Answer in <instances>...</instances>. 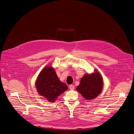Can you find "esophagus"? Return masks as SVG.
Here are the masks:
<instances>
[{
	"instance_id": "esophagus-1",
	"label": "esophagus",
	"mask_w": 134,
	"mask_h": 134,
	"mask_svg": "<svg viewBox=\"0 0 134 134\" xmlns=\"http://www.w3.org/2000/svg\"><path fill=\"white\" fill-rule=\"evenodd\" d=\"M69 88H70L71 90H73L74 89V86L73 85H72V84L69 85Z\"/></svg>"
}]
</instances>
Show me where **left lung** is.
<instances>
[{
    "instance_id": "8db88e82",
    "label": "left lung",
    "mask_w": 134,
    "mask_h": 134,
    "mask_svg": "<svg viewBox=\"0 0 134 134\" xmlns=\"http://www.w3.org/2000/svg\"><path fill=\"white\" fill-rule=\"evenodd\" d=\"M103 81L99 72L96 71L92 74H85L81 79L77 90L85 99L91 100L99 95L102 89Z\"/></svg>"
}]
</instances>
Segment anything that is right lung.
<instances>
[{"label": "right lung", "instance_id": "right-lung-1", "mask_svg": "<svg viewBox=\"0 0 134 134\" xmlns=\"http://www.w3.org/2000/svg\"><path fill=\"white\" fill-rule=\"evenodd\" d=\"M36 85L39 94L52 102L68 89L66 84L61 82L55 71L50 66L45 67L39 73Z\"/></svg>", "mask_w": 134, "mask_h": 134}]
</instances>
